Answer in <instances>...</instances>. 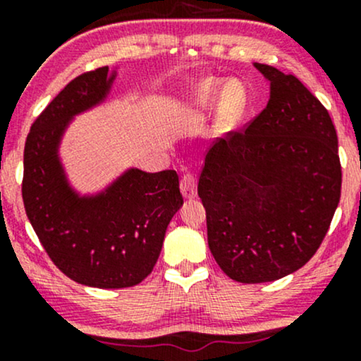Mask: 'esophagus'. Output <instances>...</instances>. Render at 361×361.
<instances>
[{
    "label": "esophagus",
    "mask_w": 361,
    "mask_h": 361,
    "mask_svg": "<svg viewBox=\"0 0 361 361\" xmlns=\"http://www.w3.org/2000/svg\"><path fill=\"white\" fill-rule=\"evenodd\" d=\"M180 190H181V195H183L185 198L197 197V180H195V176L190 175V173H186V175L181 176Z\"/></svg>",
    "instance_id": "esophagus-1"
}]
</instances>
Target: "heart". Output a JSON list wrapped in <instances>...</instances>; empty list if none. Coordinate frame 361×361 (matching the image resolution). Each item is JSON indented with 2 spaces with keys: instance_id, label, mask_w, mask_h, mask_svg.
Segmentation results:
<instances>
[{
  "instance_id": "b5f03b06",
  "label": "heart",
  "mask_w": 361,
  "mask_h": 361,
  "mask_svg": "<svg viewBox=\"0 0 361 361\" xmlns=\"http://www.w3.org/2000/svg\"><path fill=\"white\" fill-rule=\"evenodd\" d=\"M215 105V128L227 132L238 126L250 109V91L239 80L204 78L186 93L185 106L190 115H200Z\"/></svg>"
}]
</instances>
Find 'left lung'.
<instances>
[{"instance_id": "left-lung-1", "label": "left lung", "mask_w": 361, "mask_h": 361, "mask_svg": "<svg viewBox=\"0 0 361 361\" xmlns=\"http://www.w3.org/2000/svg\"><path fill=\"white\" fill-rule=\"evenodd\" d=\"M270 100L243 134L207 152L198 197L212 256L229 279H283L312 258L341 195L338 135L292 74L255 62Z\"/></svg>"}]
</instances>
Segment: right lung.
Returning a JSON list of instances; mask_svg holds the SVG:
<instances>
[{"mask_svg": "<svg viewBox=\"0 0 361 361\" xmlns=\"http://www.w3.org/2000/svg\"><path fill=\"white\" fill-rule=\"evenodd\" d=\"M117 71L105 66L74 78L35 120L23 152L28 221L54 264L94 288L134 287L146 279L183 205L173 169L130 166L93 192H81L69 178L61 154L66 132L78 115L106 102Z\"/></svg>", "mask_w": 361, "mask_h": 361, "instance_id": "right-lung-1", "label": "right lung"}]
</instances>
